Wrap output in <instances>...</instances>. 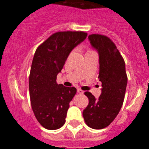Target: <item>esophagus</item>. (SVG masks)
I'll return each mask as SVG.
<instances>
[{"instance_id": "34e87169", "label": "esophagus", "mask_w": 149, "mask_h": 149, "mask_svg": "<svg viewBox=\"0 0 149 149\" xmlns=\"http://www.w3.org/2000/svg\"><path fill=\"white\" fill-rule=\"evenodd\" d=\"M77 93H78L79 94H83V93H84V91L81 89H77Z\"/></svg>"}]
</instances>
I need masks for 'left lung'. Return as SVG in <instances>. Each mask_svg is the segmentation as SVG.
<instances>
[{
	"mask_svg": "<svg viewBox=\"0 0 149 149\" xmlns=\"http://www.w3.org/2000/svg\"><path fill=\"white\" fill-rule=\"evenodd\" d=\"M88 38L99 55L98 78L102 89L98 99L89 92L84 93L89 104L83 116L89 127L102 129L115 119L123 104L127 83L125 63L110 38L100 34H92Z\"/></svg>",
	"mask_w": 149,
	"mask_h": 149,
	"instance_id": "obj_1",
	"label": "left lung"
}]
</instances>
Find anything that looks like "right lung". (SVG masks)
<instances>
[{
    "label": "right lung",
    "mask_w": 149,
    "mask_h": 149,
    "mask_svg": "<svg viewBox=\"0 0 149 149\" xmlns=\"http://www.w3.org/2000/svg\"><path fill=\"white\" fill-rule=\"evenodd\" d=\"M86 36L83 31L56 32L36 51L29 77L30 102L38 122L48 130H56L65 124L77 89L57 84L56 76L71 51Z\"/></svg>",
    "instance_id": "right-lung-1"
}]
</instances>
